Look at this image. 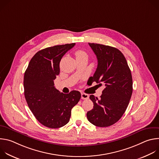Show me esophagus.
<instances>
[{"instance_id": "obj_1", "label": "esophagus", "mask_w": 159, "mask_h": 159, "mask_svg": "<svg viewBox=\"0 0 159 159\" xmlns=\"http://www.w3.org/2000/svg\"><path fill=\"white\" fill-rule=\"evenodd\" d=\"M89 96L87 94H85V93H82L81 94V98L82 99H89Z\"/></svg>"}]
</instances>
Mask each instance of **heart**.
Instances as JSON below:
<instances>
[{"instance_id": "b5f03b06", "label": "heart", "mask_w": 159, "mask_h": 159, "mask_svg": "<svg viewBox=\"0 0 159 159\" xmlns=\"http://www.w3.org/2000/svg\"><path fill=\"white\" fill-rule=\"evenodd\" d=\"M76 58H79V57H87L86 53L85 52H84L83 50H77L75 53Z\"/></svg>"}]
</instances>
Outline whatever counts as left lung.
<instances>
[{"instance_id": "1", "label": "left lung", "mask_w": 159, "mask_h": 159, "mask_svg": "<svg viewBox=\"0 0 159 159\" xmlns=\"http://www.w3.org/2000/svg\"><path fill=\"white\" fill-rule=\"evenodd\" d=\"M98 59V67L90 81L105 88L99 98L90 95L94 103L87 112L90 123L98 127H107L116 123L125 113L133 92L131 70L123 54L106 45L89 43Z\"/></svg>"}]
</instances>
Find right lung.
I'll list each match as a JSON object with an SVG mask.
<instances>
[{
  "instance_id": "1",
  "label": "right lung",
  "mask_w": 159,
  "mask_h": 159,
  "mask_svg": "<svg viewBox=\"0 0 159 159\" xmlns=\"http://www.w3.org/2000/svg\"><path fill=\"white\" fill-rule=\"evenodd\" d=\"M75 43L48 47L38 52L31 59L24 75L25 96L36 120L50 128H58L69 123L71 110L79 101L77 90L60 93L53 80L60 74L63 56Z\"/></svg>"
}]
</instances>
